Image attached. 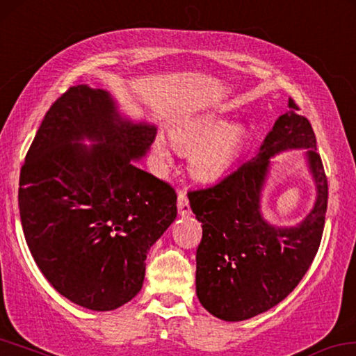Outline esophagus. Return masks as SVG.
Returning a JSON list of instances; mask_svg holds the SVG:
<instances>
[{
  "label": "esophagus",
  "mask_w": 356,
  "mask_h": 356,
  "mask_svg": "<svg viewBox=\"0 0 356 356\" xmlns=\"http://www.w3.org/2000/svg\"><path fill=\"white\" fill-rule=\"evenodd\" d=\"M178 213L181 216H189L191 215V207L189 200L184 193H178Z\"/></svg>",
  "instance_id": "obj_1"
}]
</instances>
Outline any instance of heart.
Segmentation results:
<instances>
[{
    "label": "heart",
    "instance_id": "heart-1",
    "mask_svg": "<svg viewBox=\"0 0 356 356\" xmlns=\"http://www.w3.org/2000/svg\"><path fill=\"white\" fill-rule=\"evenodd\" d=\"M172 143L189 154V167L197 178L220 177L237 159L247 141V129L242 124H226L222 118L205 114L175 127ZM154 152L161 161H168L170 152L161 135L154 140Z\"/></svg>",
    "mask_w": 356,
    "mask_h": 356
}]
</instances>
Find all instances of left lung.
Instances as JSON below:
<instances>
[{
    "label": "left lung",
    "instance_id": "left-lung-1",
    "mask_svg": "<svg viewBox=\"0 0 356 356\" xmlns=\"http://www.w3.org/2000/svg\"><path fill=\"white\" fill-rule=\"evenodd\" d=\"M250 161L220 181L189 193L191 210L202 222L197 248L195 293L213 316L248 320L275 307L298 283L318 251L327 207V179L310 122L291 98ZM304 149L317 197L296 227H273L261 216L260 197L273 155Z\"/></svg>",
    "mask_w": 356,
    "mask_h": 356
}]
</instances>
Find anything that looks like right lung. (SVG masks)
Instances as JSON below:
<instances>
[{"label": "right lung", "instance_id": "right-lung-1", "mask_svg": "<svg viewBox=\"0 0 356 356\" xmlns=\"http://www.w3.org/2000/svg\"><path fill=\"white\" fill-rule=\"evenodd\" d=\"M156 130L122 116L109 92L76 84L49 108L26 152V245L47 282L81 307L106 312L134 299L147 251L177 218L172 186L134 163Z\"/></svg>", "mask_w": 356, "mask_h": 356}]
</instances>
